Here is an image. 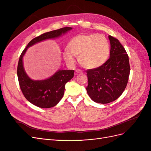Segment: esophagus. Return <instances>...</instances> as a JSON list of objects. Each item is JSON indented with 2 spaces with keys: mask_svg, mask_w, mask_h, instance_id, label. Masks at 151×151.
Here are the masks:
<instances>
[{
  "mask_svg": "<svg viewBox=\"0 0 151 151\" xmlns=\"http://www.w3.org/2000/svg\"><path fill=\"white\" fill-rule=\"evenodd\" d=\"M76 72L77 73V74H82V73H83V72H82L81 70H76Z\"/></svg>",
  "mask_w": 151,
  "mask_h": 151,
  "instance_id": "34e87169",
  "label": "esophagus"
}]
</instances>
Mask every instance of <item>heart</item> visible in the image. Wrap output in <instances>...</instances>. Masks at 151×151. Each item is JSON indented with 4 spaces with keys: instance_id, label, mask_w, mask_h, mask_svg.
I'll return each mask as SVG.
<instances>
[{
    "instance_id": "b5f03b06",
    "label": "heart",
    "mask_w": 151,
    "mask_h": 151,
    "mask_svg": "<svg viewBox=\"0 0 151 151\" xmlns=\"http://www.w3.org/2000/svg\"><path fill=\"white\" fill-rule=\"evenodd\" d=\"M63 58L69 65H74L75 57L79 56L81 64L88 69H94L106 62L110 53L108 40L101 34L79 35L72 38Z\"/></svg>"
}]
</instances>
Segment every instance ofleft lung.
Here are the masks:
<instances>
[{"label": "left lung", "instance_id": "left-lung-1", "mask_svg": "<svg viewBox=\"0 0 151 151\" xmlns=\"http://www.w3.org/2000/svg\"><path fill=\"white\" fill-rule=\"evenodd\" d=\"M109 58L102 66L87 70V93L93 101L106 104L115 101L124 91L130 74L129 56L118 40L109 35Z\"/></svg>", "mask_w": 151, "mask_h": 151}]
</instances>
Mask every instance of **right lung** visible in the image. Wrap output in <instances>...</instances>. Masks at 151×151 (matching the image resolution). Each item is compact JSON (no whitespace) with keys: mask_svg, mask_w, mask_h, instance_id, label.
<instances>
[{"mask_svg":"<svg viewBox=\"0 0 151 151\" xmlns=\"http://www.w3.org/2000/svg\"><path fill=\"white\" fill-rule=\"evenodd\" d=\"M72 28L65 27L47 32L32 40L22 51L18 62L17 74L20 88L26 99L35 106L49 108L57 105L64 94L65 85L74 77V70H58L49 78L33 80L26 74L23 65V57L28 48L43 41L57 38Z\"/></svg>","mask_w":151,"mask_h":151,"instance_id":"obj_1","label":"right lung"}]
</instances>
